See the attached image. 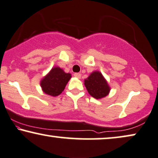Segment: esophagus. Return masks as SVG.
I'll list each match as a JSON object with an SVG mask.
<instances>
[{"label":"esophagus","mask_w":158,"mask_h":158,"mask_svg":"<svg viewBox=\"0 0 158 158\" xmlns=\"http://www.w3.org/2000/svg\"><path fill=\"white\" fill-rule=\"evenodd\" d=\"M73 76H74L76 78H77V79H80L81 78V73H75L74 74H73Z\"/></svg>","instance_id":"esophagus-1"}]
</instances>
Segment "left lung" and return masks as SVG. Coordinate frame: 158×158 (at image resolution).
<instances>
[{
  "label": "left lung",
  "instance_id": "1",
  "mask_svg": "<svg viewBox=\"0 0 158 158\" xmlns=\"http://www.w3.org/2000/svg\"><path fill=\"white\" fill-rule=\"evenodd\" d=\"M85 86L90 95L95 99L106 98L110 91L108 81L99 71H94L85 79Z\"/></svg>",
  "mask_w": 158,
  "mask_h": 158
}]
</instances>
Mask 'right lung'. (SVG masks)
<instances>
[{"label": "right lung", "mask_w": 158, "mask_h": 158, "mask_svg": "<svg viewBox=\"0 0 158 158\" xmlns=\"http://www.w3.org/2000/svg\"><path fill=\"white\" fill-rule=\"evenodd\" d=\"M71 78V73H66L60 67H52L41 79L40 87L44 93L57 97L62 93Z\"/></svg>", "instance_id": "obj_1"}]
</instances>
